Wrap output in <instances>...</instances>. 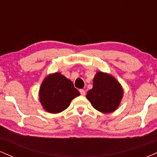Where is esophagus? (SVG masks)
Instances as JSON below:
<instances>
[{"instance_id":"obj_1","label":"esophagus","mask_w":157,"mask_h":157,"mask_svg":"<svg viewBox=\"0 0 157 157\" xmlns=\"http://www.w3.org/2000/svg\"><path fill=\"white\" fill-rule=\"evenodd\" d=\"M80 93L81 94V95H82V96H84V95L86 94V91H85L83 89H80Z\"/></svg>"}]
</instances>
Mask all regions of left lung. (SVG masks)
Here are the masks:
<instances>
[{
  "instance_id": "8db88e82",
  "label": "left lung",
  "mask_w": 157,
  "mask_h": 157,
  "mask_svg": "<svg viewBox=\"0 0 157 157\" xmlns=\"http://www.w3.org/2000/svg\"><path fill=\"white\" fill-rule=\"evenodd\" d=\"M123 89L112 75L97 71L93 80V88L86 94V98L97 111L103 113L113 112L120 105Z\"/></svg>"
}]
</instances>
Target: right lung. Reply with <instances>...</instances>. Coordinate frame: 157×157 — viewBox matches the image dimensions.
I'll return each mask as SVG.
<instances>
[{"label":"right lung","instance_id":"right-lung-1","mask_svg":"<svg viewBox=\"0 0 157 157\" xmlns=\"http://www.w3.org/2000/svg\"><path fill=\"white\" fill-rule=\"evenodd\" d=\"M73 82L60 72L45 77L39 89V100L45 111L57 113L69 106L71 100L80 96Z\"/></svg>","mask_w":157,"mask_h":157}]
</instances>
